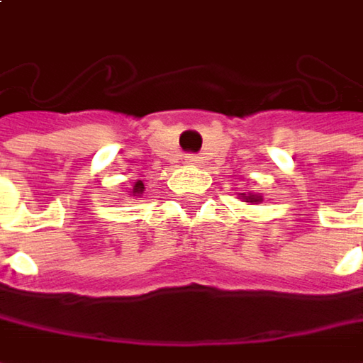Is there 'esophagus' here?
Returning a JSON list of instances; mask_svg holds the SVG:
<instances>
[{
  "mask_svg": "<svg viewBox=\"0 0 363 363\" xmlns=\"http://www.w3.org/2000/svg\"><path fill=\"white\" fill-rule=\"evenodd\" d=\"M198 161H200V157H196V155H188L186 157V163L188 165H198Z\"/></svg>",
  "mask_w": 363,
  "mask_h": 363,
  "instance_id": "1",
  "label": "esophagus"
}]
</instances>
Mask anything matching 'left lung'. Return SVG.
<instances>
[{
	"label": "left lung",
	"instance_id": "obj_1",
	"mask_svg": "<svg viewBox=\"0 0 363 363\" xmlns=\"http://www.w3.org/2000/svg\"><path fill=\"white\" fill-rule=\"evenodd\" d=\"M241 198H243L245 202H251V204H259L263 202L262 196H257V194H241Z\"/></svg>",
	"mask_w": 363,
	"mask_h": 363
}]
</instances>
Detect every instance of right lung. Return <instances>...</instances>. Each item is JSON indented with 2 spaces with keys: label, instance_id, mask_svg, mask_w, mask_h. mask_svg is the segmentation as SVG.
I'll use <instances>...</instances> for the list:
<instances>
[{
  "label": "right lung",
  "instance_id": "right-lung-1",
  "mask_svg": "<svg viewBox=\"0 0 363 363\" xmlns=\"http://www.w3.org/2000/svg\"><path fill=\"white\" fill-rule=\"evenodd\" d=\"M143 191H145V184H143L140 179H138L135 186H133V190H130V196H135V198H140V196H143Z\"/></svg>",
  "mask_w": 363,
  "mask_h": 363
}]
</instances>
